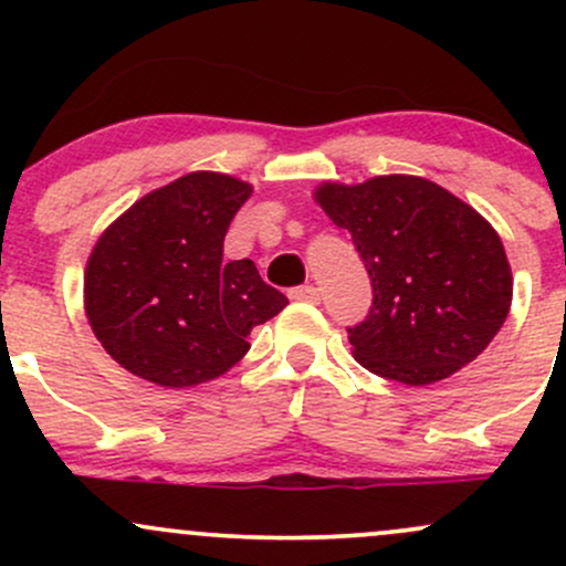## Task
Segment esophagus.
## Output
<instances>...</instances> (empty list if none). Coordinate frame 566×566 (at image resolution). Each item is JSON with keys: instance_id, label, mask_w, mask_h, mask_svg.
<instances>
[{"instance_id": "1", "label": "esophagus", "mask_w": 566, "mask_h": 566, "mask_svg": "<svg viewBox=\"0 0 566 566\" xmlns=\"http://www.w3.org/2000/svg\"><path fill=\"white\" fill-rule=\"evenodd\" d=\"M292 301H301V303H316L319 301V290L314 284H303V287H295L290 292Z\"/></svg>"}]
</instances>
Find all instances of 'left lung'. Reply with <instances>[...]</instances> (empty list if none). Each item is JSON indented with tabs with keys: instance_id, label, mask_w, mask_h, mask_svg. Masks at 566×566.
<instances>
[{
	"instance_id": "1",
	"label": "left lung",
	"mask_w": 566,
	"mask_h": 566,
	"mask_svg": "<svg viewBox=\"0 0 566 566\" xmlns=\"http://www.w3.org/2000/svg\"><path fill=\"white\" fill-rule=\"evenodd\" d=\"M316 205L346 229L373 279V308L348 340L380 378L428 386L490 346L511 311L503 242L471 205L418 175L324 180Z\"/></svg>"
}]
</instances>
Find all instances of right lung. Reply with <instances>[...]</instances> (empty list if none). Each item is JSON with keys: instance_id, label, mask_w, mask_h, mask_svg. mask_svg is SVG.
Here are the masks:
<instances>
[{"instance_id": "right-lung-1", "label": "right lung", "mask_w": 566, "mask_h": 566, "mask_svg": "<svg viewBox=\"0 0 566 566\" xmlns=\"http://www.w3.org/2000/svg\"><path fill=\"white\" fill-rule=\"evenodd\" d=\"M252 186L197 170L154 188L97 237L84 314L106 354L165 388L210 382L250 350L252 327L290 301L252 261L223 263V239Z\"/></svg>"}]
</instances>
